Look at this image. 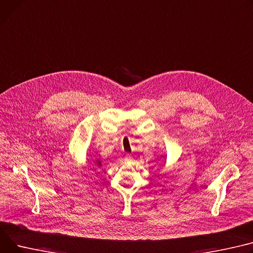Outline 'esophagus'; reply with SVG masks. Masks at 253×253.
<instances>
[{"mask_svg": "<svg viewBox=\"0 0 253 253\" xmlns=\"http://www.w3.org/2000/svg\"><path fill=\"white\" fill-rule=\"evenodd\" d=\"M132 160H133L132 156H130V155H126V157H125V162L130 163V162H132Z\"/></svg>", "mask_w": 253, "mask_h": 253, "instance_id": "1", "label": "esophagus"}]
</instances>
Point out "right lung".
<instances>
[{
  "label": "right lung",
  "instance_id": "add662e5",
  "mask_svg": "<svg viewBox=\"0 0 253 253\" xmlns=\"http://www.w3.org/2000/svg\"><path fill=\"white\" fill-rule=\"evenodd\" d=\"M93 163H94V166H95L96 168H100V167L103 166V164H102V161L98 160V159H96L95 161H93Z\"/></svg>",
  "mask_w": 253,
  "mask_h": 253
}]
</instances>
